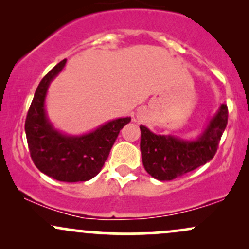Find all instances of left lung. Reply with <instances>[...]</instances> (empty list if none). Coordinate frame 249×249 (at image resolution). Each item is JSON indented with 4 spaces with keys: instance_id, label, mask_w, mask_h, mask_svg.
I'll use <instances>...</instances> for the list:
<instances>
[{
    "instance_id": "obj_1",
    "label": "left lung",
    "mask_w": 249,
    "mask_h": 249,
    "mask_svg": "<svg viewBox=\"0 0 249 249\" xmlns=\"http://www.w3.org/2000/svg\"><path fill=\"white\" fill-rule=\"evenodd\" d=\"M227 119V105L221 104L216 115L196 141L154 134L141 125L142 159L146 172L160 181H167L205 165L218 150Z\"/></svg>"
}]
</instances>
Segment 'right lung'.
I'll use <instances>...</instances> for the list:
<instances>
[{"instance_id": "obj_1", "label": "right lung", "mask_w": 249, "mask_h": 249, "mask_svg": "<svg viewBox=\"0 0 249 249\" xmlns=\"http://www.w3.org/2000/svg\"><path fill=\"white\" fill-rule=\"evenodd\" d=\"M65 63L63 59L53 67L37 87L25 119V134L31 159L41 172L58 181H87L101 172L119 132L131 118L115 119L83 136L58 132L48 119L44 102L51 81Z\"/></svg>"}]
</instances>
